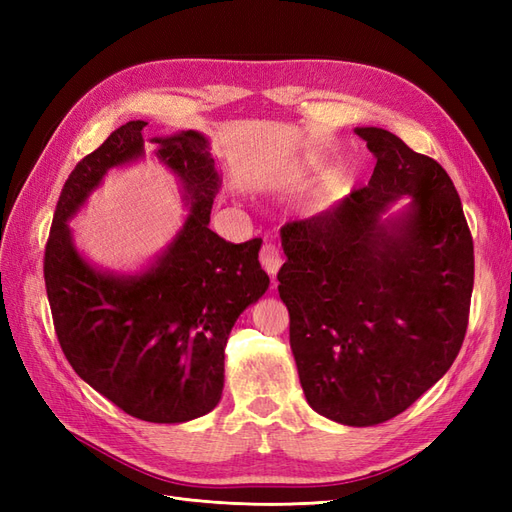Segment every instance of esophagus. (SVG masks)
<instances>
[{"label": "esophagus", "mask_w": 512, "mask_h": 512, "mask_svg": "<svg viewBox=\"0 0 512 512\" xmlns=\"http://www.w3.org/2000/svg\"><path fill=\"white\" fill-rule=\"evenodd\" d=\"M260 265L265 267V271H267L269 275H275L277 271H280V267H282V254H280V250H277V247L271 245V243L262 245V250H260Z\"/></svg>", "instance_id": "esophagus-1"}]
</instances>
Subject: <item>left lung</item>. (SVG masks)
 <instances>
[{"label": "left lung", "mask_w": 512, "mask_h": 512, "mask_svg": "<svg viewBox=\"0 0 512 512\" xmlns=\"http://www.w3.org/2000/svg\"><path fill=\"white\" fill-rule=\"evenodd\" d=\"M376 168L331 209L282 228L280 297L307 404L350 427L389 421L461 350L474 243L446 170L382 128H356ZM413 203L386 223L399 197Z\"/></svg>", "instance_id": "left-lung-1"}]
</instances>
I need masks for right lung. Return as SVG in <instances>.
<instances>
[{
    "instance_id": "obj_1",
    "label": "right lung",
    "mask_w": 512,
    "mask_h": 512,
    "mask_svg": "<svg viewBox=\"0 0 512 512\" xmlns=\"http://www.w3.org/2000/svg\"><path fill=\"white\" fill-rule=\"evenodd\" d=\"M145 126L128 121L74 166L46 241L44 284L76 374L141 421L185 423L218 406L228 335L269 275L258 262L262 239L230 243L209 228L220 175L207 138L188 130L147 141ZM147 142L178 175L191 213L147 272H100L75 252L67 220L108 167L142 157Z\"/></svg>"
}]
</instances>
